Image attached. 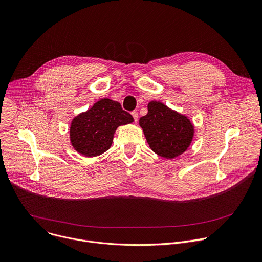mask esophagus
Here are the masks:
<instances>
[{
    "mask_svg": "<svg viewBox=\"0 0 262 262\" xmlns=\"http://www.w3.org/2000/svg\"><path fill=\"white\" fill-rule=\"evenodd\" d=\"M132 116L134 117L135 122H137V121H138V112H137V111H133V112H132Z\"/></svg>",
    "mask_w": 262,
    "mask_h": 262,
    "instance_id": "obj_1",
    "label": "esophagus"
}]
</instances>
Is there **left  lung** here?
Returning a JSON list of instances; mask_svg holds the SVG:
<instances>
[{"label": "left lung", "instance_id": "obj_1", "mask_svg": "<svg viewBox=\"0 0 262 262\" xmlns=\"http://www.w3.org/2000/svg\"><path fill=\"white\" fill-rule=\"evenodd\" d=\"M139 123L150 148L168 159L187 150L194 135L193 125L186 116L156 101L148 104V113Z\"/></svg>", "mask_w": 262, "mask_h": 262}]
</instances>
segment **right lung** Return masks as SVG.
Instances as JSON below:
<instances>
[{"label": "right lung", "instance_id": "obj_1", "mask_svg": "<svg viewBox=\"0 0 262 262\" xmlns=\"http://www.w3.org/2000/svg\"><path fill=\"white\" fill-rule=\"evenodd\" d=\"M133 121V116L118 102L102 99L73 119L70 127L71 143L84 156L101 155L111 147L116 128Z\"/></svg>", "mask_w": 262, "mask_h": 262}]
</instances>
